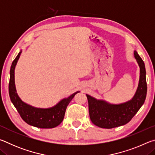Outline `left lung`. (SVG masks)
Returning <instances> with one entry per match:
<instances>
[{"mask_svg": "<svg viewBox=\"0 0 155 155\" xmlns=\"http://www.w3.org/2000/svg\"><path fill=\"white\" fill-rule=\"evenodd\" d=\"M134 55L140 68V76L137 90L130 101L114 104L86 94L91 121L97 127L113 128L127 124L144 103L147 93L145 65L137 51H134Z\"/></svg>", "mask_w": 155, "mask_h": 155, "instance_id": "1", "label": "left lung"}]
</instances>
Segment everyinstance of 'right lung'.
Here are the masks:
<instances>
[{
  "label": "right lung",
  "instance_id": "add662e5",
  "mask_svg": "<svg viewBox=\"0 0 155 155\" xmlns=\"http://www.w3.org/2000/svg\"><path fill=\"white\" fill-rule=\"evenodd\" d=\"M22 52L21 51L12 62L10 69L9 94L10 99L22 120L28 124L40 128H52L57 127L64 120L65 110L74 96L79 91L72 94L67 98L61 100L55 106L48 109L36 108L25 103L16 93L15 87L14 70L18 60Z\"/></svg>",
  "mask_w": 155,
  "mask_h": 155
}]
</instances>
